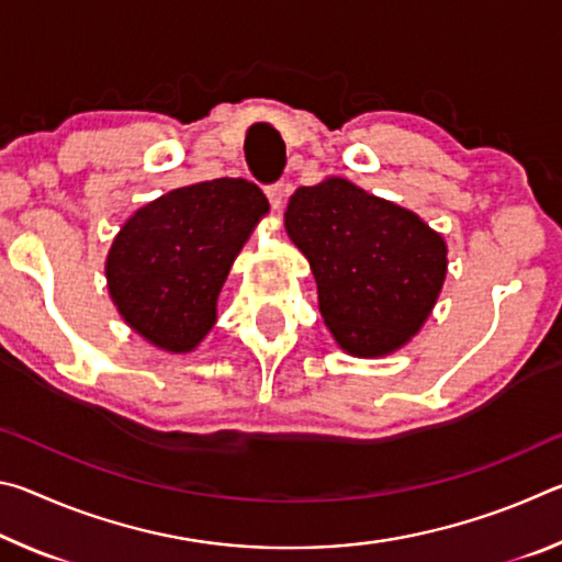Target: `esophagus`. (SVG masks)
Listing matches in <instances>:
<instances>
[{
  "label": "esophagus",
  "instance_id": "esophagus-1",
  "mask_svg": "<svg viewBox=\"0 0 562 562\" xmlns=\"http://www.w3.org/2000/svg\"><path fill=\"white\" fill-rule=\"evenodd\" d=\"M265 193H268V201H270V205H272V211H282V205H284V188H282V183H278V186H270L268 190H265Z\"/></svg>",
  "mask_w": 562,
  "mask_h": 562
}]
</instances>
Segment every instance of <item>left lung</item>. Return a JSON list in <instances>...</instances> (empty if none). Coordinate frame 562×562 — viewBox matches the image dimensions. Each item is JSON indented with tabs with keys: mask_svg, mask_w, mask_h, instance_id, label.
Returning a JSON list of instances; mask_svg holds the SVG:
<instances>
[{
	"mask_svg": "<svg viewBox=\"0 0 562 562\" xmlns=\"http://www.w3.org/2000/svg\"><path fill=\"white\" fill-rule=\"evenodd\" d=\"M284 231L307 258L322 319L347 355H394L429 319L449 245L416 213L331 176L294 190Z\"/></svg>",
	"mask_w": 562,
	"mask_h": 562,
	"instance_id": "1",
	"label": "left lung"
}]
</instances>
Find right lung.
<instances>
[{
	"mask_svg": "<svg viewBox=\"0 0 562 562\" xmlns=\"http://www.w3.org/2000/svg\"><path fill=\"white\" fill-rule=\"evenodd\" d=\"M243 178L183 186L138 207L106 255V284L123 322L168 355H190L217 319V297L265 215Z\"/></svg>",
	"mask_w": 562,
	"mask_h": 562,
	"instance_id": "1",
	"label": "right lung"
}]
</instances>
